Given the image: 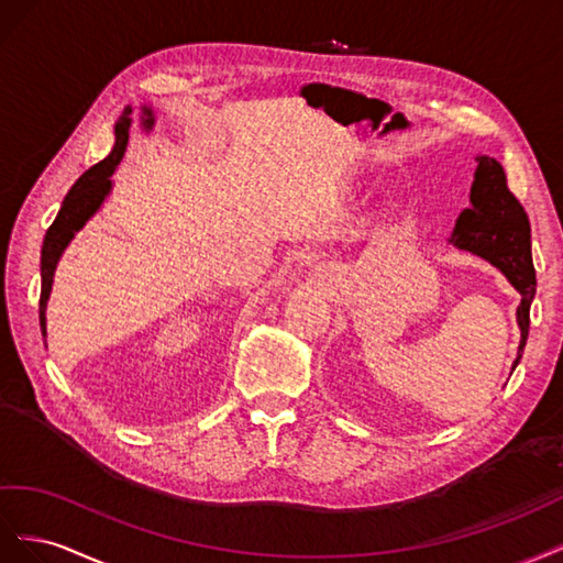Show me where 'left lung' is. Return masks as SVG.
<instances>
[{"label":"left lung","instance_id":"1","mask_svg":"<svg viewBox=\"0 0 563 563\" xmlns=\"http://www.w3.org/2000/svg\"><path fill=\"white\" fill-rule=\"evenodd\" d=\"M476 172L470 190V207L455 219V229L448 238L457 250L472 252L486 260L511 283L521 295L517 323L521 342L511 371L519 365L531 325V301L536 297V268L531 256V223L521 202L507 188V176L495 157L476 155Z\"/></svg>","mask_w":563,"mask_h":563}]
</instances>
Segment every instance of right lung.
Here are the masks:
<instances>
[{
    "mask_svg": "<svg viewBox=\"0 0 563 563\" xmlns=\"http://www.w3.org/2000/svg\"><path fill=\"white\" fill-rule=\"evenodd\" d=\"M132 112L134 108L126 106L120 120L115 122V146L103 157L99 165L87 169L75 186L68 190L66 200H63L60 210L44 235L42 243V260H40V276H42V290H40V328L42 336H46V301L52 297V285H54V273L60 262L63 252L70 245L75 233L85 227V223L101 210L106 198L112 190L110 176L115 174L118 165L122 163L126 141H130L132 130ZM139 126L141 132H151L155 126V115L148 106L139 108Z\"/></svg>",
    "mask_w": 563,
    "mask_h": 563,
    "instance_id": "obj_1",
    "label": "right lung"
}]
</instances>
